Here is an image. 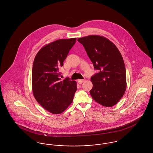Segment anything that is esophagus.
Returning <instances> with one entry per match:
<instances>
[{
	"label": "esophagus",
	"mask_w": 153,
	"mask_h": 153,
	"mask_svg": "<svg viewBox=\"0 0 153 153\" xmlns=\"http://www.w3.org/2000/svg\"><path fill=\"white\" fill-rule=\"evenodd\" d=\"M77 81H78V82L79 84H82V82L84 81V79H78Z\"/></svg>",
	"instance_id": "1"
}]
</instances>
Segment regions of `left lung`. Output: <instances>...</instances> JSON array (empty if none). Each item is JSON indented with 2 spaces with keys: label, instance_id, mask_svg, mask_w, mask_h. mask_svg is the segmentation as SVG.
Instances as JSON below:
<instances>
[{
  "label": "left lung",
  "instance_id": "8db88e82",
  "mask_svg": "<svg viewBox=\"0 0 153 153\" xmlns=\"http://www.w3.org/2000/svg\"><path fill=\"white\" fill-rule=\"evenodd\" d=\"M98 72L91 78L93 84L89 91L100 104L111 107L123 97L127 87L126 66L117 46L107 38L89 35L78 39Z\"/></svg>",
  "mask_w": 153,
  "mask_h": 153
}]
</instances>
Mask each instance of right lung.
Segmentation results:
<instances>
[{
    "mask_svg": "<svg viewBox=\"0 0 153 153\" xmlns=\"http://www.w3.org/2000/svg\"><path fill=\"white\" fill-rule=\"evenodd\" d=\"M76 38L62 39L46 45L37 53L32 68V91L36 100L54 114L65 110L72 102L76 82L68 78L61 81L59 69Z\"/></svg>",
    "mask_w": 153,
    "mask_h": 153,
    "instance_id": "obj_1",
    "label": "right lung"
}]
</instances>
